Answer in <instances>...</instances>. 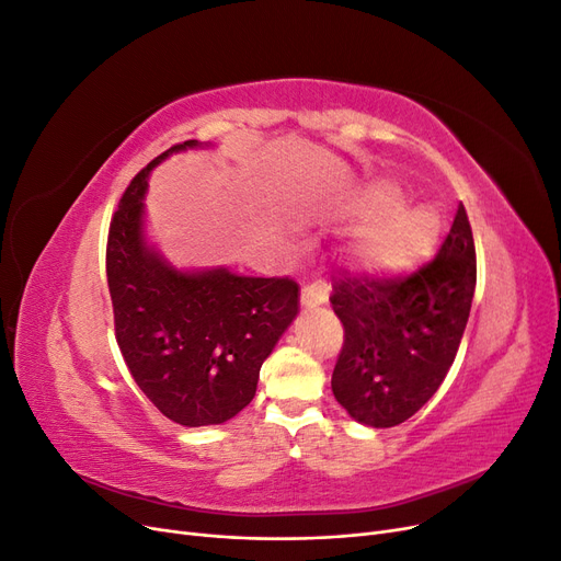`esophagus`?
<instances>
[{"label":"esophagus","mask_w":561,"mask_h":561,"mask_svg":"<svg viewBox=\"0 0 561 561\" xmlns=\"http://www.w3.org/2000/svg\"><path fill=\"white\" fill-rule=\"evenodd\" d=\"M328 301V285L322 280L309 283L301 287V304L304 307H318V304Z\"/></svg>","instance_id":"esophagus-1"}]
</instances>
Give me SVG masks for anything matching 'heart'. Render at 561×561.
<instances>
[{"mask_svg":"<svg viewBox=\"0 0 561 561\" xmlns=\"http://www.w3.org/2000/svg\"><path fill=\"white\" fill-rule=\"evenodd\" d=\"M402 206V192L390 182L371 184L363 208L375 219L360 236L355 264L371 278H398L431 257L439 241V217L426 206Z\"/></svg>","mask_w":561,"mask_h":561,"instance_id":"obj_1","label":"heart"}]
</instances>
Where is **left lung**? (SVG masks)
I'll return each mask as SVG.
<instances>
[{
  "instance_id": "8db88e82",
  "label": "left lung",
  "mask_w": 561,
  "mask_h": 561,
  "mask_svg": "<svg viewBox=\"0 0 561 561\" xmlns=\"http://www.w3.org/2000/svg\"><path fill=\"white\" fill-rule=\"evenodd\" d=\"M478 280L466 208L435 260L410 276H342L332 309L344 346L332 371V393L365 426L390 428L426 404L456 358Z\"/></svg>"
}]
</instances>
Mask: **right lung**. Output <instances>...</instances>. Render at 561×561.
Segmentation results:
<instances>
[{"label": "right lung", "mask_w": 561, "mask_h": 561, "mask_svg": "<svg viewBox=\"0 0 561 561\" xmlns=\"http://www.w3.org/2000/svg\"><path fill=\"white\" fill-rule=\"evenodd\" d=\"M133 178L107 236V285L116 344L135 383L157 410L186 428L239 414L257 390L262 363L299 311L290 278H252L229 268L180 271L145 241L151 168Z\"/></svg>", "instance_id": "obj_1"}]
</instances>
